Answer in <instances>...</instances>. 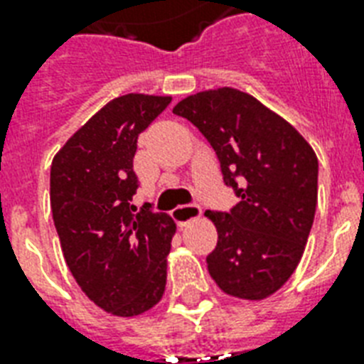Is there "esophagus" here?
I'll list each match as a JSON object with an SVG mask.
<instances>
[{
    "label": "esophagus",
    "mask_w": 364,
    "mask_h": 364,
    "mask_svg": "<svg viewBox=\"0 0 364 364\" xmlns=\"http://www.w3.org/2000/svg\"><path fill=\"white\" fill-rule=\"evenodd\" d=\"M171 215H173V219H176V223L179 227H185L187 223L198 219V217L202 215V210H200V205L196 204L177 205L176 210L171 211Z\"/></svg>",
    "instance_id": "34e87169"
}]
</instances>
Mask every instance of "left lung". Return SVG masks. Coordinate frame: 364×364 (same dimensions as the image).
Here are the masks:
<instances>
[{"label":"left lung","instance_id":"left-lung-1","mask_svg":"<svg viewBox=\"0 0 364 364\" xmlns=\"http://www.w3.org/2000/svg\"><path fill=\"white\" fill-rule=\"evenodd\" d=\"M173 113L193 122L240 202L205 211L217 228L208 270L223 293L264 300L296 270L317 205V156L294 126L251 94L223 87L187 96Z\"/></svg>","mask_w":364,"mask_h":364}]
</instances>
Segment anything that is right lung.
I'll list each match as a JSON object with an SVG mask.
<instances>
[{
    "label": "right lung",
    "mask_w": 364,
    "mask_h": 364,
    "mask_svg": "<svg viewBox=\"0 0 364 364\" xmlns=\"http://www.w3.org/2000/svg\"><path fill=\"white\" fill-rule=\"evenodd\" d=\"M171 96L124 94L88 119L54 154L50 208L62 253L82 293L111 316L134 317L156 306L176 223L136 194L137 136Z\"/></svg>",
    "instance_id": "add662e5"
}]
</instances>
